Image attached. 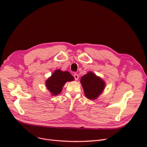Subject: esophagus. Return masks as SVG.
I'll list each match as a JSON object with an SVG mask.
<instances>
[{
    "instance_id": "esophagus-1",
    "label": "esophagus",
    "mask_w": 147,
    "mask_h": 147,
    "mask_svg": "<svg viewBox=\"0 0 147 147\" xmlns=\"http://www.w3.org/2000/svg\"><path fill=\"white\" fill-rule=\"evenodd\" d=\"M74 79L76 80H78V79H79V75H78L77 73H75V74H74Z\"/></svg>"
}]
</instances>
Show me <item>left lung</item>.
<instances>
[{
	"label": "left lung",
	"mask_w": 147,
	"mask_h": 147,
	"mask_svg": "<svg viewBox=\"0 0 147 147\" xmlns=\"http://www.w3.org/2000/svg\"><path fill=\"white\" fill-rule=\"evenodd\" d=\"M80 82L84 94L89 99H96L105 89V82L92 72L82 76Z\"/></svg>",
	"instance_id": "8db88e82"
}]
</instances>
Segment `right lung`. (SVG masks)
<instances>
[{
  "instance_id": "add662e5",
  "label": "right lung",
  "mask_w": 147,
  "mask_h": 147,
  "mask_svg": "<svg viewBox=\"0 0 147 147\" xmlns=\"http://www.w3.org/2000/svg\"><path fill=\"white\" fill-rule=\"evenodd\" d=\"M73 80L74 77L69 72L57 70L46 81V86L48 90L55 96L61 93L63 86L67 82Z\"/></svg>"
}]
</instances>
